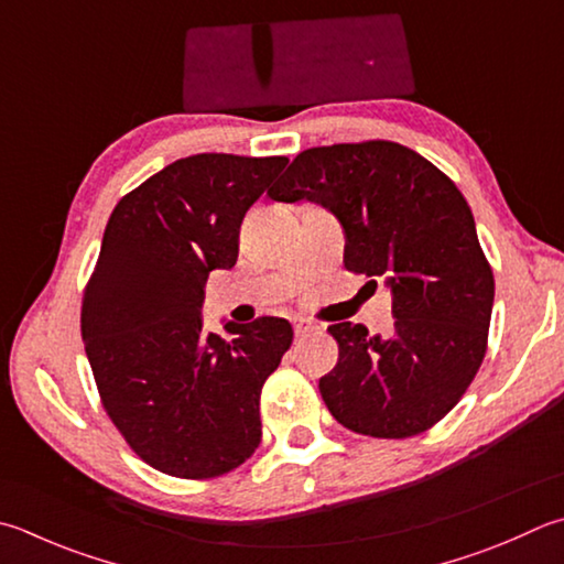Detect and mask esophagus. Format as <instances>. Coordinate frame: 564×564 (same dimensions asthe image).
Returning a JSON list of instances; mask_svg holds the SVG:
<instances>
[{"mask_svg": "<svg viewBox=\"0 0 564 564\" xmlns=\"http://www.w3.org/2000/svg\"><path fill=\"white\" fill-rule=\"evenodd\" d=\"M292 326L296 336H310L312 332H318V326L312 322V318H304V316H294Z\"/></svg>", "mask_w": 564, "mask_h": 564, "instance_id": "34e87169", "label": "esophagus"}]
</instances>
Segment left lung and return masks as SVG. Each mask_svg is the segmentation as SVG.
Here are the masks:
<instances>
[{
  "instance_id": "obj_1",
  "label": "left lung",
  "mask_w": 564,
  "mask_h": 564,
  "mask_svg": "<svg viewBox=\"0 0 564 564\" xmlns=\"http://www.w3.org/2000/svg\"><path fill=\"white\" fill-rule=\"evenodd\" d=\"M268 196L316 200L341 220L346 270L382 278L395 332L332 324L338 364L318 380L346 430L408 440L432 430L479 373L494 310V270L471 208L452 178L388 140L312 147Z\"/></svg>"
}]
</instances>
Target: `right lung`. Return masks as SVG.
Instances as JSON below:
<instances>
[{
	"instance_id": "add662e5",
	"label": "right lung",
	"mask_w": 564,
	"mask_h": 564,
	"mask_svg": "<svg viewBox=\"0 0 564 564\" xmlns=\"http://www.w3.org/2000/svg\"><path fill=\"white\" fill-rule=\"evenodd\" d=\"M286 156L194 154L120 198L83 290L80 334L108 417L176 479L238 469L262 440L260 392L292 346L286 318L200 324L204 284L238 260L242 216Z\"/></svg>"
}]
</instances>
